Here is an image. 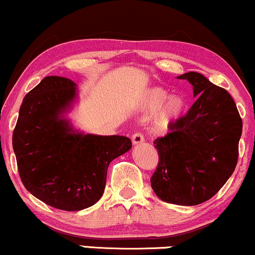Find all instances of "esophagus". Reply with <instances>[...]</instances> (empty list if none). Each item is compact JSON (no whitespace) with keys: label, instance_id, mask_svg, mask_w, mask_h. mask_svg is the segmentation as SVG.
<instances>
[{"label":"esophagus","instance_id":"esophagus-1","mask_svg":"<svg viewBox=\"0 0 255 255\" xmlns=\"http://www.w3.org/2000/svg\"><path fill=\"white\" fill-rule=\"evenodd\" d=\"M144 141V136H142L141 133H134L133 135H131V142H133V145H137V144H141V142Z\"/></svg>","mask_w":255,"mask_h":255}]
</instances>
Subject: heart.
I'll list each match as a JSON object with an SVG mask.
<instances>
[{
  "instance_id": "obj_1",
  "label": "heart",
  "mask_w": 255,
  "mask_h": 255,
  "mask_svg": "<svg viewBox=\"0 0 255 255\" xmlns=\"http://www.w3.org/2000/svg\"><path fill=\"white\" fill-rule=\"evenodd\" d=\"M139 105L141 109L153 111L150 127L156 134L170 130L183 118L187 111V101L183 96L172 95L162 87H151L140 96Z\"/></svg>"
}]
</instances>
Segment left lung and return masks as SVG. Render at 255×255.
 Returning a JSON list of instances; mask_svg holds the SVG:
<instances>
[{
  "label": "left lung",
  "instance_id": "obj_1",
  "mask_svg": "<svg viewBox=\"0 0 255 255\" xmlns=\"http://www.w3.org/2000/svg\"><path fill=\"white\" fill-rule=\"evenodd\" d=\"M177 78L192 84L197 101L170 133L154 140L159 162L151 187L165 203L193 206L211 199L233 175L242 120L227 90L197 72Z\"/></svg>",
  "mask_w": 255,
  "mask_h": 255
}]
</instances>
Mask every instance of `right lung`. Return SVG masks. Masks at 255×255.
Segmentation results:
<instances>
[{
  "instance_id": "obj_1",
  "label": "right lung",
  "mask_w": 255,
  "mask_h": 255,
  "mask_svg": "<svg viewBox=\"0 0 255 255\" xmlns=\"http://www.w3.org/2000/svg\"><path fill=\"white\" fill-rule=\"evenodd\" d=\"M77 84L46 77L25 96L13 131V150L25 188L43 203L80 211L103 195L111 160L131 148L129 137L85 134L67 114Z\"/></svg>"
}]
</instances>
